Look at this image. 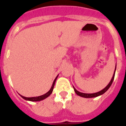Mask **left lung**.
<instances>
[{
  "instance_id": "8db88e82",
  "label": "left lung",
  "mask_w": 126,
  "mask_h": 126,
  "mask_svg": "<svg viewBox=\"0 0 126 126\" xmlns=\"http://www.w3.org/2000/svg\"><path fill=\"white\" fill-rule=\"evenodd\" d=\"M115 71H116V67H115V71H114V73H113V77H112L111 80V81L110 82V83L108 84V86L106 87L105 88L101 90L100 91H98L97 93H80L79 91H78L75 88L73 87V89H74V91L76 93V94H78L79 96H82V97H84V98H93V97H96V96H100V95H102V94H104V93H106L107 91L108 90V89L110 88V86L113 83V81L114 80V78H115Z\"/></svg>"
}]
</instances>
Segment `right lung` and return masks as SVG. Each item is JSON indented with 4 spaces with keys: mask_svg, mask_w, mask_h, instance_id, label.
I'll return each mask as SVG.
<instances>
[{
    "mask_svg": "<svg viewBox=\"0 0 126 126\" xmlns=\"http://www.w3.org/2000/svg\"><path fill=\"white\" fill-rule=\"evenodd\" d=\"M57 77H58V75L57 76V77L55 78V79L53 81V83L52 84V86L51 89H49V91L48 92H47L46 93H45L43 95H41V96H35V97H25V96H22L21 94H20V96H22L24 99L26 100H29V101H32V102H37V101H40V100H42L45 99L47 97H48L49 95L52 93L53 92V88H54V86H55V81L57 80Z\"/></svg>",
    "mask_w": 126,
    "mask_h": 126,
    "instance_id": "add662e5",
    "label": "right lung"
}]
</instances>
